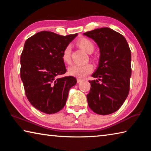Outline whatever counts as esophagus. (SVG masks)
I'll return each instance as SVG.
<instances>
[{
  "mask_svg": "<svg viewBox=\"0 0 151 151\" xmlns=\"http://www.w3.org/2000/svg\"><path fill=\"white\" fill-rule=\"evenodd\" d=\"M76 81H77V83H80L81 81H83V79H81V78H77V80H76Z\"/></svg>",
  "mask_w": 151,
  "mask_h": 151,
  "instance_id": "esophagus-1",
  "label": "esophagus"
}]
</instances>
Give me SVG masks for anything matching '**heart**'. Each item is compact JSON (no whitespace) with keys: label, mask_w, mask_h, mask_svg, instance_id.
I'll return each mask as SVG.
<instances>
[{"label":"heart","mask_w":151,"mask_h":151,"mask_svg":"<svg viewBox=\"0 0 151 151\" xmlns=\"http://www.w3.org/2000/svg\"><path fill=\"white\" fill-rule=\"evenodd\" d=\"M76 44L81 49L85 50L88 54H91L94 50V45L91 40L87 38H81L79 39ZM70 56H71V48L70 46H67L65 48L62 53V59L64 63H70ZM93 66L89 63L85 64V65H71L68 68V73L70 75L75 76L78 78H83L86 75H88L93 72Z\"/></svg>","instance_id":"heart-1"}]
</instances>
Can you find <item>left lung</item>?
Masks as SVG:
<instances>
[{
    "mask_svg": "<svg viewBox=\"0 0 151 151\" xmlns=\"http://www.w3.org/2000/svg\"><path fill=\"white\" fill-rule=\"evenodd\" d=\"M84 35L97 43L101 52L99 66L92 75L98 80L89 81L88 106L96 114H111L120 109L129 93L131 50L123 36L110 28L94 29Z\"/></svg>",
    "mask_w": 151,
    "mask_h": 151,
    "instance_id": "8db88e82",
    "label": "left lung"
}]
</instances>
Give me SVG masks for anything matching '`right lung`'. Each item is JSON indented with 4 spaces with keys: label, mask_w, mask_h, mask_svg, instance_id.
I'll use <instances>...</instances> for the list:
<instances>
[{
    "label": "right lung",
    "mask_w": 151,
    "mask_h": 151,
    "mask_svg": "<svg viewBox=\"0 0 151 151\" xmlns=\"http://www.w3.org/2000/svg\"><path fill=\"white\" fill-rule=\"evenodd\" d=\"M76 35L61 36L45 30L25 42L20 56V78L25 94L35 109L46 114L60 111L69 89L76 83L72 76L57 78L66 72L62 53Z\"/></svg>",
    "instance_id": "obj_1"
}]
</instances>
